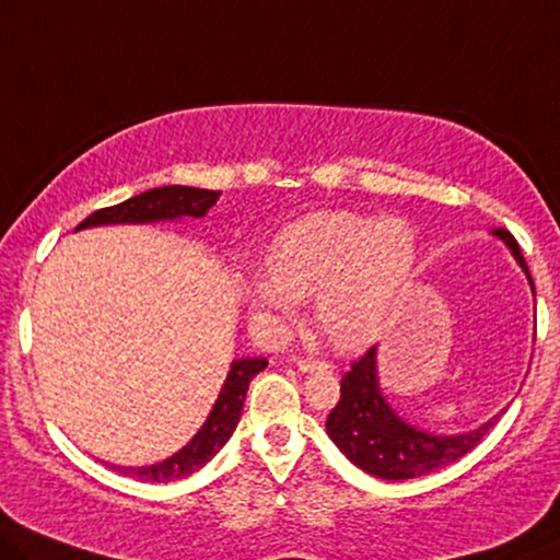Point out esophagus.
Masks as SVG:
<instances>
[{"instance_id": "obj_1", "label": "esophagus", "mask_w": 560, "mask_h": 560, "mask_svg": "<svg viewBox=\"0 0 560 560\" xmlns=\"http://www.w3.org/2000/svg\"><path fill=\"white\" fill-rule=\"evenodd\" d=\"M299 372H329L331 366L327 362H314V360H296Z\"/></svg>"}]
</instances>
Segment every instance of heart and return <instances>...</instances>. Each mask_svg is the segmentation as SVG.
Returning a JSON list of instances; mask_svg holds the SVG:
<instances>
[{
  "label": "heart",
  "instance_id": "obj_1",
  "mask_svg": "<svg viewBox=\"0 0 560 560\" xmlns=\"http://www.w3.org/2000/svg\"><path fill=\"white\" fill-rule=\"evenodd\" d=\"M417 236L405 219L314 213L273 241L269 277L248 283L254 316L281 327L296 316L294 299H312L316 324L334 347L362 349L385 329L417 269Z\"/></svg>",
  "mask_w": 560,
  "mask_h": 560
}]
</instances>
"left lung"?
Segmentation results:
<instances>
[{
    "instance_id": "left-lung-1",
    "label": "left lung",
    "mask_w": 560,
    "mask_h": 560,
    "mask_svg": "<svg viewBox=\"0 0 560 560\" xmlns=\"http://www.w3.org/2000/svg\"><path fill=\"white\" fill-rule=\"evenodd\" d=\"M495 236L505 241L523 271L528 273L518 241L505 229H495ZM528 281L533 294H536L530 273ZM339 392V402L334 405L327 417L329 438L360 470L382 480L420 478V475H430L440 467L460 460L488 435L498 417L503 415H495L478 430L463 432V435H432V432L412 428L402 417L395 415L387 399L382 397L377 380V347L366 349L360 360L349 366V372L341 377Z\"/></svg>"
}]
</instances>
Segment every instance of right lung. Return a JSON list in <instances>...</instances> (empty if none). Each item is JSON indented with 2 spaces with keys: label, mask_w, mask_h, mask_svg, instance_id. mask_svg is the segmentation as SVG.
<instances>
[{
  "label": "right lung",
  "mask_w": 560,
  "mask_h": 560,
  "mask_svg": "<svg viewBox=\"0 0 560 560\" xmlns=\"http://www.w3.org/2000/svg\"><path fill=\"white\" fill-rule=\"evenodd\" d=\"M219 190H203V188H188V186H163L145 190V194L132 196L122 200L118 206L100 208V211L90 213L80 229L88 226H105V223H150V221H173L183 219V215H200L208 213L215 200H219ZM264 357H244L231 364V372L219 399H215L211 415L203 422V428L196 432V438L188 442L186 447L171 455L168 460L145 465V467H115L120 475L128 478H138L145 482H171L186 475H194L200 470L219 450L226 445L229 438L236 430L241 420V410H244V399L248 392V382H252L258 372L266 370Z\"/></svg>",
  "instance_id": "right-lung-1"
}]
</instances>
